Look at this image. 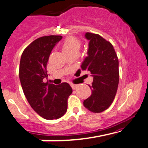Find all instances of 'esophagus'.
Wrapping results in <instances>:
<instances>
[{"label": "esophagus", "mask_w": 148, "mask_h": 148, "mask_svg": "<svg viewBox=\"0 0 148 148\" xmlns=\"http://www.w3.org/2000/svg\"><path fill=\"white\" fill-rule=\"evenodd\" d=\"M71 88H72L73 90H75L76 88H77V87H78V85H74V84H71Z\"/></svg>", "instance_id": "1"}]
</instances>
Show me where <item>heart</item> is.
Wrapping results in <instances>:
<instances>
[{"label":"heart","mask_w":148,"mask_h":148,"mask_svg":"<svg viewBox=\"0 0 148 148\" xmlns=\"http://www.w3.org/2000/svg\"><path fill=\"white\" fill-rule=\"evenodd\" d=\"M81 43L79 40L74 37L67 38L62 45V50L66 55L68 53H79Z\"/></svg>","instance_id":"obj_1"}]
</instances>
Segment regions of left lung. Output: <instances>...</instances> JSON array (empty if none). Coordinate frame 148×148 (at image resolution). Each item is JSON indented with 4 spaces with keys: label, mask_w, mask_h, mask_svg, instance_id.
<instances>
[{
    "label": "left lung",
    "mask_w": 148,
    "mask_h": 148,
    "mask_svg": "<svg viewBox=\"0 0 148 148\" xmlns=\"http://www.w3.org/2000/svg\"><path fill=\"white\" fill-rule=\"evenodd\" d=\"M85 38L89 40L88 56L81 69L90 71L93 80L89 85L92 93L83 104L90 111L99 113L108 109L115 97L119 83V62L110 41L92 33H86Z\"/></svg>",
    "instance_id": "left-lung-1"
}]
</instances>
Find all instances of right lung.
Returning a JSON list of instances; mask_svg holds the SVG:
<instances>
[{
    "instance_id": "1",
    "label": "right lung",
    "mask_w": 148,
    "mask_h": 148,
    "mask_svg": "<svg viewBox=\"0 0 148 148\" xmlns=\"http://www.w3.org/2000/svg\"><path fill=\"white\" fill-rule=\"evenodd\" d=\"M61 36L37 38L22 54L19 70L23 92L34 111L47 120L58 119L67 111L68 98L72 93L66 82L55 85L44 82L47 77V64L49 55Z\"/></svg>"
}]
</instances>
